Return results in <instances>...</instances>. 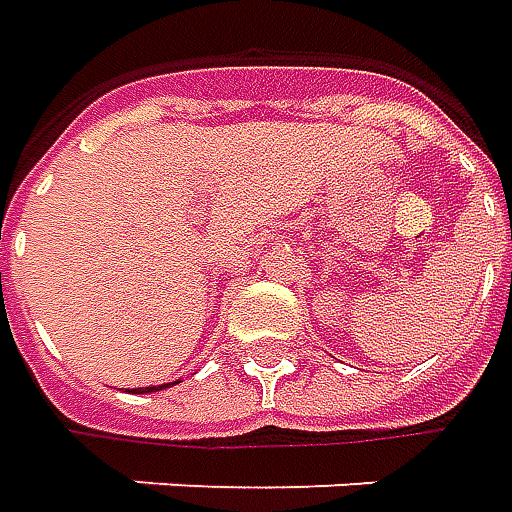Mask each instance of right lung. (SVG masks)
<instances>
[{
  "label": "right lung",
  "mask_w": 512,
  "mask_h": 512,
  "mask_svg": "<svg viewBox=\"0 0 512 512\" xmlns=\"http://www.w3.org/2000/svg\"><path fill=\"white\" fill-rule=\"evenodd\" d=\"M174 383H180V380H174ZM174 383H166V386H174ZM166 386H149V389H143V392H160V389H166ZM140 392V389H135V394ZM140 392V394H143Z\"/></svg>",
  "instance_id": "add662e5"
}]
</instances>
